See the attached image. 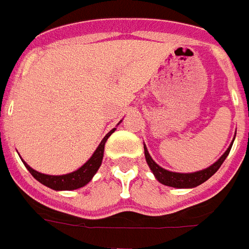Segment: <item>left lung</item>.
<instances>
[{"label": "left lung", "mask_w": 249, "mask_h": 249, "mask_svg": "<svg viewBox=\"0 0 249 249\" xmlns=\"http://www.w3.org/2000/svg\"><path fill=\"white\" fill-rule=\"evenodd\" d=\"M232 144H233V142L231 143L228 150L224 153L223 156L220 157V160L217 162H214L212 166L195 173H174L158 166L156 162L153 161V158L150 157L146 146H144V157H146V162L151 169L153 174L156 176V178L161 184L166 185V186H173V188H179V189H182V188H195V186H198L202 182H205L206 179H209L214 173L217 172L220 166L223 165V162L225 161V158L228 157Z\"/></svg>", "instance_id": "obj_1"}]
</instances>
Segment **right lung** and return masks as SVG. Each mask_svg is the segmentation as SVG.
<instances>
[{
	"instance_id": "1",
	"label": "right lung",
	"mask_w": 249,
	"mask_h": 249,
	"mask_svg": "<svg viewBox=\"0 0 249 249\" xmlns=\"http://www.w3.org/2000/svg\"><path fill=\"white\" fill-rule=\"evenodd\" d=\"M115 131V128H112L110 133L106 135L103 141L100 142L98 146V149L95 150V153L92 157L88 160L80 169H77L76 172H72L70 174H64V176H48V174H43L38 173L36 170H33L29 165H26L25 167L29 170L33 177L36 178L38 182H41L45 186H48L53 190H73L79 189L84 185H87L91 178L95 176V173L98 172V169L102 165V160H103V153H105V144L106 141L108 139L111 134Z\"/></svg>"
}]
</instances>
